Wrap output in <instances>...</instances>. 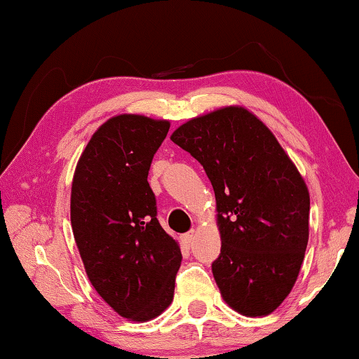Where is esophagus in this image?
<instances>
[{
  "mask_svg": "<svg viewBox=\"0 0 359 359\" xmlns=\"http://www.w3.org/2000/svg\"><path fill=\"white\" fill-rule=\"evenodd\" d=\"M194 235H196V233H194V230H191V232L184 233V235H183V242L189 245V243L193 242V240H194Z\"/></svg>",
  "mask_w": 359,
  "mask_h": 359,
  "instance_id": "esophagus-1",
  "label": "esophagus"
}]
</instances>
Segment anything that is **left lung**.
<instances>
[{
	"mask_svg": "<svg viewBox=\"0 0 359 359\" xmlns=\"http://www.w3.org/2000/svg\"><path fill=\"white\" fill-rule=\"evenodd\" d=\"M171 140L203 165L214 188L222 247L212 273L224 301L248 317L276 311L309 240L311 198L296 165L240 106L194 117Z\"/></svg>",
	"mask_w": 359,
	"mask_h": 359,
	"instance_id": "8db88e82",
	"label": "left lung"
}]
</instances>
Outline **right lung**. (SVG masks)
I'll list each match as a JSON object with an SVG mask.
<instances>
[{
  "label": "right lung",
  "instance_id": "1",
  "mask_svg": "<svg viewBox=\"0 0 359 359\" xmlns=\"http://www.w3.org/2000/svg\"><path fill=\"white\" fill-rule=\"evenodd\" d=\"M170 122L139 114L106 121L88 142L72 183L76 247L97 294L134 322L158 317L173 301L178 243L156 219L149 181Z\"/></svg>",
  "mask_w": 359,
  "mask_h": 359
}]
</instances>
